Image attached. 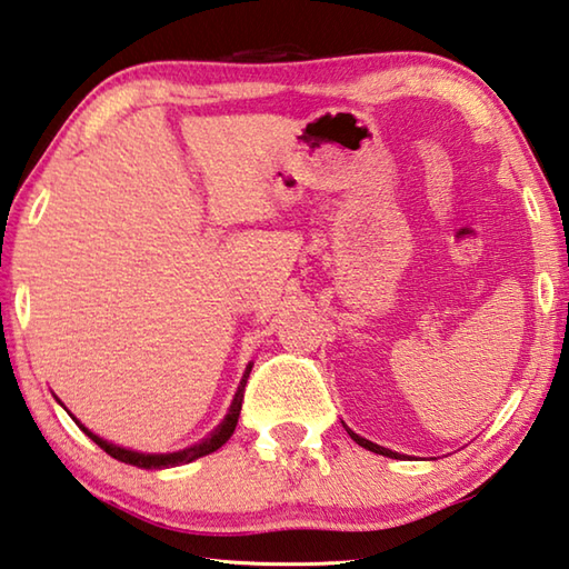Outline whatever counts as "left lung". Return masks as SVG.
I'll use <instances>...</instances> for the list:
<instances>
[{
	"label": "left lung",
	"mask_w": 569,
	"mask_h": 569,
	"mask_svg": "<svg viewBox=\"0 0 569 569\" xmlns=\"http://www.w3.org/2000/svg\"><path fill=\"white\" fill-rule=\"evenodd\" d=\"M347 433H349V436L353 438V441H357L361 448H367V451H371V453H379V456H386V458H406V456H401V453L389 451V448H383V446H377V443L367 441V438H361L359 433H353L351 428H347Z\"/></svg>",
	"instance_id": "8db88e82"
}]
</instances>
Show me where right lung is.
Returning a JSON list of instances; mask_svg holds the SVG:
<instances>
[{"mask_svg":"<svg viewBox=\"0 0 569 569\" xmlns=\"http://www.w3.org/2000/svg\"><path fill=\"white\" fill-rule=\"evenodd\" d=\"M252 371V363H248V369H244L242 373V381L238 386V393H234V399L230 403V411L228 416L222 418V423L212 431L208 438H202L200 443L190 446V448H183V451H176V453H138V451H131V448H121L116 443H109L103 441V438H99L96 433H91L89 428H86L79 418H73L77 421V426L81 428V431L91 438V441L96 446H101L106 453H109L111 458L121 460V463H128V466H138V468H146V470H160V468H173V466H183V463H192V460H198L202 456H208L212 451H218L220 446L228 443V438L232 436L234 426H238V418H240V409H242V399H244V383H248V377ZM61 403V401H59Z\"/></svg>","mask_w":569,"mask_h":569,"instance_id":"1","label":"right lung"}]
</instances>
